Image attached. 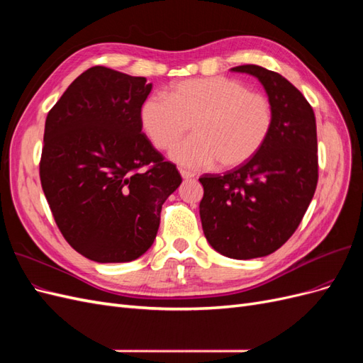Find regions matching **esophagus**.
I'll use <instances>...</instances> for the list:
<instances>
[{"mask_svg": "<svg viewBox=\"0 0 363 363\" xmlns=\"http://www.w3.org/2000/svg\"><path fill=\"white\" fill-rule=\"evenodd\" d=\"M180 174H182V177L183 179H192V177H195V174L194 172H191V171H186V169H180Z\"/></svg>", "mask_w": 363, "mask_h": 363, "instance_id": "34e87169", "label": "esophagus"}]
</instances>
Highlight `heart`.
Listing matches in <instances>:
<instances>
[{"instance_id":"b5f03b06","label":"heart","mask_w":363,"mask_h":363,"mask_svg":"<svg viewBox=\"0 0 363 363\" xmlns=\"http://www.w3.org/2000/svg\"><path fill=\"white\" fill-rule=\"evenodd\" d=\"M272 118L265 95L227 77L179 82L169 95H151L140 108L142 127L159 150L174 147L191 124L194 135L171 151V159L186 168L248 162L267 142Z\"/></svg>"}]
</instances>
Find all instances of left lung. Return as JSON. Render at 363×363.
<instances>
[{"instance_id": "left-lung-1", "label": "left lung", "mask_w": 363, "mask_h": 363, "mask_svg": "<svg viewBox=\"0 0 363 363\" xmlns=\"http://www.w3.org/2000/svg\"><path fill=\"white\" fill-rule=\"evenodd\" d=\"M232 71L256 77L265 87L272 128L248 162L200 177V218L218 252L247 260L279 250L300 225L318 183L316 123L311 104L283 75L257 65Z\"/></svg>"}]
</instances>
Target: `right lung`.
Wrapping results in <instances>:
<instances>
[{"label":"right lung","mask_w":363,"mask_h":363,"mask_svg":"<svg viewBox=\"0 0 363 363\" xmlns=\"http://www.w3.org/2000/svg\"><path fill=\"white\" fill-rule=\"evenodd\" d=\"M145 77L84 71L48 112L40 183L59 230L82 256L131 262L152 245L182 175L142 133ZM145 167L144 172H139Z\"/></svg>","instance_id":"add662e5"}]
</instances>
